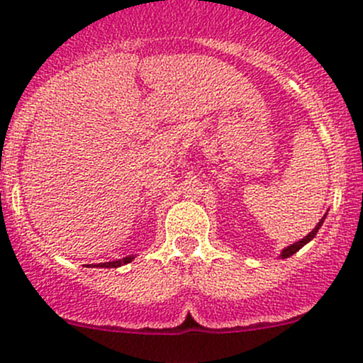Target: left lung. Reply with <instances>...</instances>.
I'll return each instance as SVG.
<instances>
[{
    "mask_svg": "<svg viewBox=\"0 0 363 363\" xmlns=\"http://www.w3.org/2000/svg\"><path fill=\"white\" fill-rule=\"evenodd\" d=\"M325 215H328V213H325ZM325 215H324V217L320 218V220H318V224L315 225V229H313L312 233H310V234H306V236L303 238V240H301V241H296V242H293L291 246H288V248H284V250H282L281 257H282V258H289V257H291V255L296 253L298 250H301V248H303V246L306 245V242H308V241H312L313 238H315V234L318 233V229H320V225L324 224V220H325Z\"/></svg>",
    "mask_w": 363,
    "mask_h": 363,
    "instance_id": "left-lung-1",
    "label": "left lung"
}]
</instances>
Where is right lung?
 I'll use <instances>...</instances> for the list:
<instances>
[{"label": "right lung", "mask_w": 363, "mask_h": 363, "mask_svg": "<svg viewBox=\"0 0 363 363\" xmlns=\"http://www.w3.org/2000/svg\"><path fill=\"white\" fill-rule=\"evenodd\" d=\"M134 260V255L133 257H125L122 260H113V262H105V264H98V267H105V269H117V267L129 264V262Z\"/></svg>", "instance_id": "obj_1"}]
</instances>
